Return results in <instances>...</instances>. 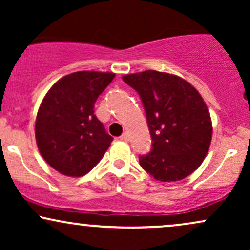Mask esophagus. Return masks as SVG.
Masks as SVG:
<instances>
[{
	"label": "esophagus",
	"mask_w": 250,
	"mask_h": 250,
	"mask_svg": "<svg viewBox=\"0 0 250 250\" xmlns=\"http://www.w3.org/2000/svg\"><path fill=\"white\" fill-rule=\"evenodd\" d=\"M120 140H122V141H128V140H129L128 133H123L121 136H120Z\"/></svg>",
	"instance_id": "esophagus-1"
}]
</instances>
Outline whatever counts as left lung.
<instances>
[{"label": "left lung", "instance_id": "left-lung-1", "mask_svg": "<svg viewBox=\"0 0 250 250\" xmlns=\"http://www.w3.org/2000/svg\"><path fill=\"white\" fill-rule=\"evenodd\" d=\"M122 80L139 93L151 136V151L140 166L162 182L180 181L200 167L211 142L210 114L190 83L156 70Z\"/></svg>", "mask_w": 250, "mask_h": 250}]
</instances>
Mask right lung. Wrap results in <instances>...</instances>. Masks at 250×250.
<instances>
[{"label": "right lung", "mask_w": 250, "mask_h": 250, "mask_svg": "<svg viewBox=\"0 0 250 250\" xmlns=\"http://www.w3.org/2000/svg\"><path fill=\"white\" fill-rule=\"evenodd\" d=\"M114 73L76 71L62 77L42 100L35 122L37 148L63 175L83 176L102 159L113 137L94 114Z\"/></svg>", "instance_id": "right-lung-1"}]
</instances>
